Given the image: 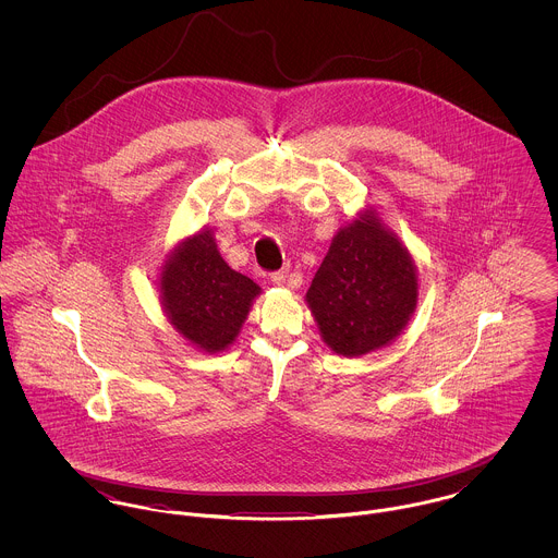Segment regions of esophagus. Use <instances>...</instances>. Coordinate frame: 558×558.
Instances as JSON below:
<instances>
[{
    "label": "esophagus",
    "instance_id": "obj_1",
    "mask_svg": "<svg viewBox=\"0 0 558 558\" xmlns=\"http://www.w3.org/2000/svg\"><path fill=\"white\" fill-rule=\"evenodd\" d=\"M288 277H290V270H288V268L270 272V281H272V283H277V286H283V283L288 281Z\"/></svg>",
    "mask_w": 558,
    "mask_h": 558
}]
</instances>
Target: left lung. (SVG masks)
Instances as JSON below:
<instances>
[{
    "mask_svg": "<svg viewBox=\"0 0 558 558\" xmlns=\"http://www.w3.org/2000/svg\"><path fill=\"white\" fill-rule=\"evenodd\" d=\"M307 303L337 354H367L396 339L416 307L412 259L378 219L354 221L332 239Z\"/></svg>",
    "mask_w": 558,
    "mask_h": 558,
    "instance_id": "1",
    "label": "left lung"
}]
</instances>
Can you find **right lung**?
<instances>
[{"label":"right lung","mask_w":558,"mask_h":558,"mask_svg":"<svg viewBox=\"0 0 558 558\" xmlns=\"http://www.w3.org/2000/svg\"><path fill=\"white\" fill-rule=\"evenodd\" d=\"M160 294L178 332L208 352H219L239 335L259 288L223 262L215 240L199 234L165 264Z\"/></svg>","instance_id":"obj_1"}]
</instances>
